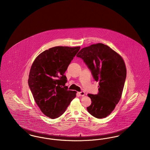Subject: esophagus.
<instances>
[{
    "instance_id": "esophagus-1",
    "label": "esophagus",
    "mask_w": 150,
    "mask_h": 150,
    "mask_svg": "<svg viewBox=\"0 0 150 150\" xmlns=\"http://www.w3.org/2000/svg\"><path fill=\"white\" fill-rule=\"evenodd\" d=\"M78 94L80 96H84L85 92H78Z\"/></svg>"
}]
</instances>
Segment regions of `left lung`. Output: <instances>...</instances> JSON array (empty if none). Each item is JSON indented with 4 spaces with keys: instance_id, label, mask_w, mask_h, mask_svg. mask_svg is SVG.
Instances as JSON below:
<instances>
[{
    "instance_id": "left-lung-1",
    "label": "left lung",
    "mask_w": 150,
    "mask_h": 150,
    "mask_svg": "<svg viewBox=\"0 0 150 150\" xmlns=\"http://www.w3.org/2000/svg\"><path fill=\"white\" fill-rule=\"evenodd\" d=\"M77 57L84 60L99 83L97 94H88L92 103L87 110L96 118L106 117L121 98L127 76L124 61L119 53L102 43L82 48Z\"/></svg>"
}]
</instances>
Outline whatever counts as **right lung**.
Listing matches in <instances>:
<instances>
[{
	"label": "right lung",
	"mask_w": 150,
	"mask_h": 150,
	"mask_svg": "<svg viewBox=\"0 0 150 150\" xmlns=\"http://www.w3.org/2000/svg\"><path fill=\"white\" fill-rule=\"evenodd\" d=\"M80 47H54L41 53L31 66L28 83L36 103L47 117L61 116L76 97L67 90L64 75Z\"/></svg>",
	"instance_id": "obj_1"
}]
</instances>
